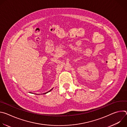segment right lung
<instances>
[{
	"label": "right lung",
	"instance_id": "1",
	"mask_svg": "<svg viewBox=\"0 0 127 127\" xmlns=\"http://www.w3.org/2000/svg\"><path fill=\"white\" fill-rule=\"evenodd\" d=\"M52 89H53V88H52V89H51V90H50V91H49V92H47V93H44V94H47V93H49V92H50V91H51V90H52Z\"/></svg>",
	"mask_w": 127,
	"mask_h": 127
}]
</instances>
